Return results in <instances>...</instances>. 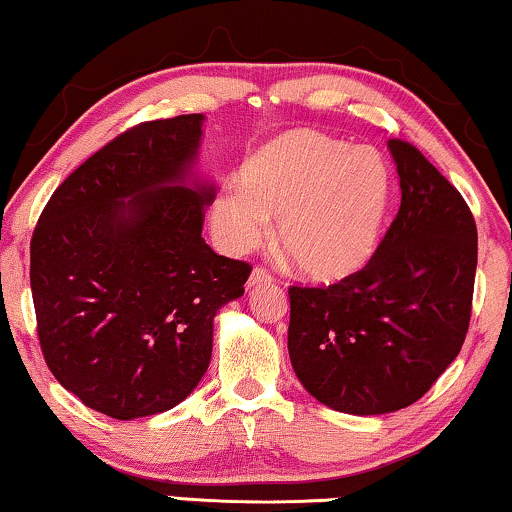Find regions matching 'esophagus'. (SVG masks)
Returning <instances> with one entry per match:
<instances>
[{
	"label": "esophagus",
	"instance_id": "34e87169",
	"mask_svg": "<svg viewBox=\"0 0 512 512\" xmlns=\"http://www.w3.org/2000/svg\"><path fill=\"white\" fill-rule=\"evenodd\" d=\"M272 281L274 279H272V274L268 270L254 268L249 274V279H247V288H254V286H261V284H272Z\"/></svg>",
	"mask_w": 512,
	"mask_h": 512
}]
</instances>
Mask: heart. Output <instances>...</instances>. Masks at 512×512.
Listing matches in <instances>:
<instances>
[{"instance_id": "b5f03b06", "label": "heart", "mask_w": 512, "mask_h": 512, "mask_svg": "<svg viewBox=\"0 0 512 512\" xmlns=\"http://www.w3.org/2000/svg\"><path fill=\"white\" fill-rule=\"evenodd\" d=\"M388 170L369 147L293 129L244 161L238 187L210 205V226L231 254L254 249L277 221L274 242L295 272L330 284L358 272L379 242Z\"/></svg>"}]
</instances>
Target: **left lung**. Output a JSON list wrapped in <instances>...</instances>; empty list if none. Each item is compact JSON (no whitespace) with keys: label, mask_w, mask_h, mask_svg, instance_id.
Returning <instances> with one entry per match:
<instances>
[{"label":"left lung","mask_w":512,"mask_h":512,"mask_svg":"<svg viewBox=\"0 0 512 512\" xmlns=\"http://www.w3.org/2000/svg\"><path fill=\"white\" fill-rule=\"evenodd\" d=\"M402 203L365 268L291 286L288 355L330 409L379 416L432 388L464 344L478 263L462 194L406 140H388Z\"/></svg>","instance_id":"obj_1"}]
</instances>
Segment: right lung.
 Here are the masks:
<instances>
[{
  "instance_id": "1",
  "label": "right lung",
  "mask_w": 512,
  "mask_h": 512,
  "mask_svg": "<svg viewBox=\"0 0 512 512\" xmlns=\"http://www.w3.org/2000/svg\"><path fill=\"white\" fill-rule=\"evenodd\" d=\"M201 113L124 131L55 189L29 244L36 332L55 379L117 420L173 409L212 358L217 311L251 265L203 240L210 184L189 187Z\"/></svg>"
}]
</instances>
